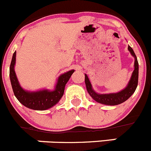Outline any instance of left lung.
<instances>
[{
  "instance_id": "8db88e82",
  "label": "left lung",
  "mask_w": 151,
  "mask_h": 151,
  "mask_svg": "<svg viewBox=\"0 0 151 151\" xmlns=\"http://www.w3.org/2000/svg\"><path fill=\"white\" fill-rule=\"evenodd\" d=\"M128 49L133 56L135 58V62H134V70L133 72L132 76H131V80L128 83V86H126V89L122 90L121 92H117V93L112 94H104V95H100L97 94L96 92H94L93 89H92V85H91L90 81L88 78L87 76L85 74V83H86V89L89 92V95H91L92 98L97 102L100 104H105V105L109 106H115L118 104H122L125 102L126 100H128L131 95H133L137 89V84H138V76H139V65L138 61H137V56L134 53V50L130 46H128Z\"/></svg>"
}]
</instances>
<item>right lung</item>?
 Segmentation results:
<instances>
[{
  "label": "right lung",
  "instance_id": "right-lung-1",
  "mask_svg": "<svg viewBox=\"0 0 151 151\" xmlns=\"http://www.w3.org/2000/svg\"><path fill=\"white\" fill-rule=\"evenodd\" d=\"M15 58L16 51L13 54L10 65L9 76L13 92L17 100L28 108L40 111L47 109L57 104L63 95L65 84L74 73L73 70L59 76L54 91L50 92L48 90H42L35 92H28L22 89L17 81L14 70Z\"/></svg>",
  "mask_w": 151,
  "mask_h": 151
}]
</instances>
